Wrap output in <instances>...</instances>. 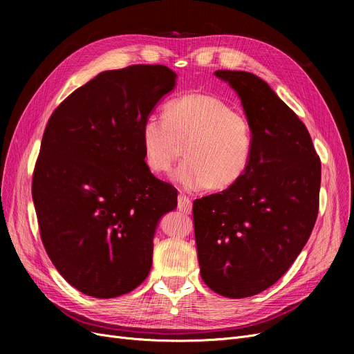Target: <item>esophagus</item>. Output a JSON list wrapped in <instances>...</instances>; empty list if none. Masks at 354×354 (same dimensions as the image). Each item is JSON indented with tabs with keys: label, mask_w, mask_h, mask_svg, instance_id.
Wrapping results in <instances>:
<instances>
[{
	"label": "esophagus",
	"mask_w": 354,
	"mask_h": 354,
	"mask_svg": "<svg viewBox=\"0 0 354 354\" xmlns=\"http://www.w3.org/2000/svg\"><path fill=\"white\" fill-rule=\"evenodd\" d=\"M178 209L183 214H189L192 209V201L187 195H179L178 196Z\"/></svg>",
	"instance_id": "esophagus-1"
}]
</instances>
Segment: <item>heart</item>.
I'll return each mask as SVG.
<instances>
[{
  "label": "heart",
  "mask_w": 354,
  "mask_h": 354,
  "mask_svg": "<svg viewBox=\"0 0 354 354\" xmlns=\"http://www.w3.org/2000/svg\"><path fill=\"white\" fill-rule=\"evenodd\" d=\"M143 158L151 172L171 171L183 153L175 172L183 188L227 189L247 172L254 133L248 118L211 93L192 91L165 109V118L147 116L140 127Z\"/></svg>",
  "instance_id": "b5f03b06"
}]
</instances>
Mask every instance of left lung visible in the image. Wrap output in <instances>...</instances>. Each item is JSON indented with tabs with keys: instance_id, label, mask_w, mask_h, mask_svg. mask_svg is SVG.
I'll return each instance as SVG.
<instances>
[{
	"instance_id": "left-lung-1",
	"label": "left lung",
	"mask_w": 354,
	"mask_h": 354,
	"mask_svg": "<svg viewBox=\"0 0 354 354\" xmlns=\"http://www.w3.org/2000/svg\"><path fill=\"white\" fill-rule=\"evenodd\" d=\"M236 90L254 133L247 172L194 201L201 277L212 291L244 299L277 283L299 257L319 214L322 162L306 124L248 71L216 70Z\"/></svg>"
}]
</instances>
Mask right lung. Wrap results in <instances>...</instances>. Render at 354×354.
Here are the masks:
<instances>
[{"instance_id":"add662e5","label":"right lung","mask_w":354,"mask_h":354,"mask_svg":"<svg viewBox=\"0 0 354 354\" xmlns=\"http://www.w3.org/2000/svg\"><path fill=\"white\" fill-rule=\"evenodd\" d=\"M162 64L103 71L50 116L32 174V201L47 255L83 294L113 299L152 267L159 218L178 191L145 163L140 127L175 86Z\"/></svg>"}]
</instances>
